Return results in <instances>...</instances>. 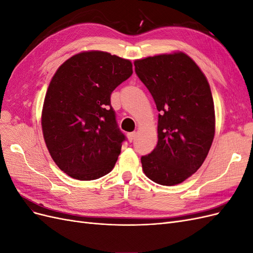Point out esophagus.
Here are the masks:
<instances>
[{"instance_id": "esophagus-1", "label": "esophagus", "mask_w": 253, "mask_h": 253, "mask_svg": "<svg viewBox=\"0 0 253 253\" xmlns=\"http://www.w3.org/2000/svg\"><path fill=\"white\" fill-rule=\"evenodd\" d=\"M136 137V133L135 132H132V133H127V139L129 142H132Z\"/></svg>"}]
</instances>
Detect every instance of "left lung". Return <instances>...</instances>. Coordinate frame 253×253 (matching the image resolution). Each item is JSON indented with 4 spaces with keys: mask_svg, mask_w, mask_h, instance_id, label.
<instances>
[{
    "mask_svg": "<svg viewBox=\"0 0 253 253\" xmlns=\"http://www.w3.org/2000/svg\"><path fill=\"white\" fill-rule=\"evenodd\" d=\"M158 114V141L141 157L148 177L174 186L200 169L215 132L211 89L194 61L183 52L148 57L134 62Z\"/></svg>",
    "mask_w": 253,
    "mask_h": 253,
    "instance_id": "1",
    "label": "left lung"
}]
</instances>
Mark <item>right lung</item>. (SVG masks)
<instances>
[{
    "label": "right lung",
    "instance_id": "right-lung-1",
    "mask_svg": "<svg viewBox=\"0 0 253 253\" xmlns=\"http://www.w3.org/2000/svg\"><path fill=\"white\" fill-rule=\"evenodd\" d=\"M129 60L84 51L66 60L49 83L42 131L53 162L67 175L94 180L110 173L126 136L116 121L111 94L133 74Z\"/></svg>",
    "mask_w": 253,
    "mask_h": 253
}]
</instances>
